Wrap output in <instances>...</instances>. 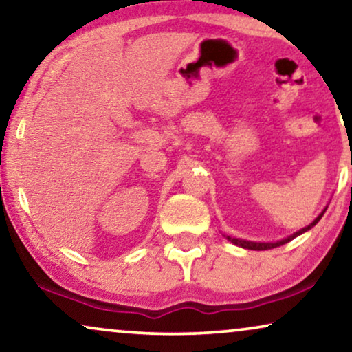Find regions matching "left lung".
<instances>
[{
    "label": "left lung",
    "mask_w": 352,
    "mask_h": 352,
    "mask_svg": "<svg viewBox=\"0 0 352 352\" xmlns=\"http://www.w3.org/2000/svg\"><path fill=\"white\" fill-rule=\"evenodd\" d=\"M324 213H325V210L322 211V213L317 216V218L312 221V223L307 226V228H305V229H301V230H298V232H295L293 235H290V237H287L285 240H280V242H276V243H261V242H247V240H240V239H232V237H226L228 240H230V242H232L234 245H239V247H242V248H248V250H269V248H276V247H280V245H283V243H287V242H290V240H293L295 237H298V235H301L302 232H306V230H309L311 228H314V226L319 223L320 221V218L322 216H324Z\"/></svg>",
    "instance_id": "8db88e82"
}]
</instances>
